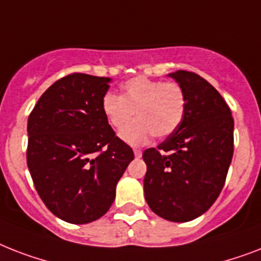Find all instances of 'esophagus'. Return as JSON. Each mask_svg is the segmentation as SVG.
I'll return each mask as SVG.
<instances>
[{"instance_id":"34e87169","label":"esophagus","mask_w":261,"mask_h":261,"mask_svg":"<svg viewBox=\"0 0 261 261\" xmlns=\"http://www.w3.org/2000/svg\"><path fill=\"white\" fill-rule=\"evenodd\" d=\"M134 154H135V157H137V159H139V157L142 155V151L139 150V149H134Z\"/></svg>"}]
</instances>
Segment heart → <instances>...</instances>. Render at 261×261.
<instances>
[{
	"instance_id": "b5f03b06",
	"label": "heart",
	"mask_w": 261,
	"mask_h": 261,
	"mask_svg": "<svg viewBox=\"0 0 261 261\" xmlns=\"http://www.w3.org/2000/svg\"><path fill=\"white\" fill-rule=\"evenodd\" d=\"M186 93L173 81L163 83L147 77L128 80L122 96L108 92L101 98V111L115 130H122L136 112L138 121L122 131L123 141L142 145L151 135L167 138L181 123L186 114Z\"/></svg>"
}]
</instances>
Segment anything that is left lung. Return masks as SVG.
I'll use <instances>...</instances> for the list:
<instances>
[{
    "label": "left lung",
    "instance_id": "obj_1",
    "mask_svg": "<svg viewBox=\"0 0 261 261\" xmlns=\"http://www.w3.org/2000/svg\"><path fill=\"white\" fill-rule=\"evenodd\" d=\"M169 77L184 89L186 114L163 143L143 151V190L153 213L172 222H188L206 213L225 186L234 120L218 90L200 75L177 70Z\"/></svg>",
    "mask_w": 261,
    "mask_h": 261
}]
</instances>
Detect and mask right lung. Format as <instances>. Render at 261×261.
I'll list each match as a JSON object with an SVG mask.
<instances>
[{
    "instance_id": "right-lung-1",
    "label": "right lung",
    "mask_w": 261,
    "mask_h": 261,
    "mask_svg": "<svg viewBox=\"0 0 261 261\" xmlns=\"http://www.w3.org/2000/svg\"><path fill=\"white\" fill-rule=\"evenodd\" d=\"M111 79L71 73L55 81L28 118L27 164L46 207L69 223L110 210L134 151L101 111Z\"/></svg>"
}]
</instances>
